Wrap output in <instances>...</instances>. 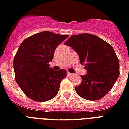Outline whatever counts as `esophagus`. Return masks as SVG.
Instances as JSON below:
<instances>
[{
    "label": "esophagus",
    "mask_w": 129,
    "mask_h": 129,
    "mask_svg": "<svg viewBox=\"0 0 129 129\" xmlns=\"http://www.w3.org/2000/svg\"><path fill=\"white\" fill-rule=\"evenodd\" d=\"M67 74L68 75H69V76H72V75H73V74H72V73H70V72H68Z\"/></svg>",
    "instance_id": "obj_1"
}]
</instances>
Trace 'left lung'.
Wrapping results in <instances>:
<instances>
[{"instance_id":"8db88e82","label":"left lung","mask_w":129,"mask_h":129,"mask_svg":"<svg viewBox=\"0 0 129 129\" xmlns=\"http://www.w3.org/2000/svg\"><path fill=\"white\" fill-rule=\"evenodd\" d=\"M78 54L87 69L82 81L75 87L79 96L88 101L102 99L110 91L120 74L119 60L113 47L96 35H74L64 43Z\"/></svg>"}]
</instances>
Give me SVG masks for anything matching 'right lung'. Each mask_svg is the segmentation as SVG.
Segmentation results:
<instances>
[{"label":"right lung","mask_w":129,"mask_h":129,"mask_svg":"<svg viewBox=\"0 0 129 129\" xmlns=\"http://www.w3.org/2000/svg\"><path fill=\"white\" fill-rule=\"evenodd\" d=\"M68 37L43 31L22 42L14 59L15 79L26 96L33 101L45 102L57 96L60 83L66 77L63 69L50 68L56 48Z\"/></svg>","instance_id":"add662e5"}]
</instances>
